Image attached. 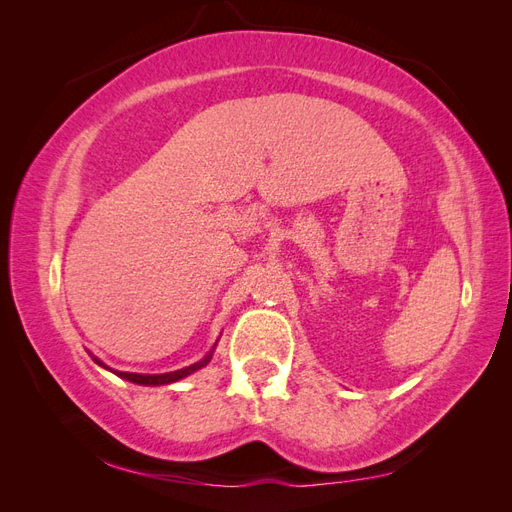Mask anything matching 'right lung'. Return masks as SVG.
Listing matches in <instances>:
<instances>
[{
  "instance_id": "right-lung-1",
  "label": "right lung",
  "mask_w": 512,
  "mask_h": 512,
  "mask_svg": "<svg viewBox=\"0 0 512 512\" xmlns=\"http://www.w3.org/2000/svg\"><path fill=\"white\" fill-rule=\"evenodd\" d=\"M209 361H211V352L205 356L203 361H198V363H194V365H190V367L177 369V371H170V374H158V376L153 374V376H149V374H130V371H115V374H117L119 378H123V380L134 382V384L158 386V384H170V382H177V380H181V378H185V376H190L192 371H196V369H200V367H205ZM96 363L102 365V367H106V365L100 363L98 359H96ZM106 369H108V367H106ZM111 371H113V369H111Z\"/></svg>"
}]
</instances>
